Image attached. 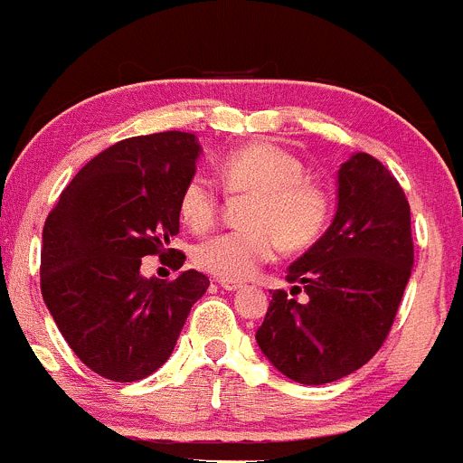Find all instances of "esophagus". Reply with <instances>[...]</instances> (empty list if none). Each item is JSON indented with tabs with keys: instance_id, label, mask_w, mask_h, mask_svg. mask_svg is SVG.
<instances>
[{
	"instance_id": "obj_1",
	"label": "esophagus",
	"mask_w": 463,
	"mask_h": 463,
	"mask_svg": "<svg viewBox=\"0 0 463 463\" xmlns=\"http://www.w3.org/2000/svg\"><path fill=\"white\" fill-rule=\"evenodd\" d=\"M219 285H222L223 290H228V292H237L241 288V283H237V280H219Z\"/></svg>"
}]
</instances>
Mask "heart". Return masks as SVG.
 I'll return each mask as SVG.
<instances>
[{"mask_svg": "<svg viewBox=\"0 0 463 463\" xmlns=\"http://www.w3.org/2000/svg\"><path fill=\"white\" fill-rule=\"evenodd\" d=\"M219 175L232 196L249 194L244 228L219 232L194 246L198 269L222 280H246L271 262L279 249L304 251L324 235L331 219L329 189L306 178V166L295 153L258 141L232 150L219 164ZM222 207L219 187L203 173L183 184L178 212L192 231L214 226Z\"/></svg>", "mask_w": 463, "mask_h": 463, "instance_id": "obj_1", "label": "heart"}]
</instances>
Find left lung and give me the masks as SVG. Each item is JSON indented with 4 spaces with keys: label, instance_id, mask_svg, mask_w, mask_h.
Masks as SVG:
<instances>
[{
    "label": "left lung",
    "instance_id": "obj_1",
    "mask_svg": "<svg viewBox=\"0 0 463 463\" xmlns=\"http://www.w3.org/2000/svg\"><path fill=\"white\" fill-rule=\"evenodd\" d=\"M411 267L407 196L377 157L352 155L338 171L334 223L288 269L290 295H271L256 331L262 354L308 386L347 377L391 334ZM295 291L307 299L295 300Z\"/></svg>",
    "mask_w": 463,
    "mask_h": 463
}]
</instances>
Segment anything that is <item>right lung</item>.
Here are the masks:
<instances>
[{
  "instance_id": "1",
  "label": "right lung",
  "mask_w": 463,
  "mask_h": 463,
  "mask_svg": "<svg viewBox=\"0 0 463 463\" xmlns=\"http://www.w3.org/2000/svg\"><path fill=\"white\" fill-rule=\"evenodd\" d=\"M201 146L189 132L129 137L95 155L45 219L41 292L56 326L86 368L111 382H139L162 368L210 279L183 271L144 279L141 258L184 253L180 189L196 171Z\"/></svg>"
}]
</instances>
